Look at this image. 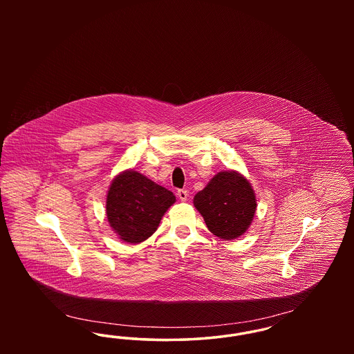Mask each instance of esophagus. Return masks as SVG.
<instances>
[{
    "label": "esophagus",
    "instance_id": "34e87169",
    "mask_svg": "<svg viewBox=\"0 0 354 354\" xmlns=\"http://www.w3.org/2000/svg\"><path fill=\"white\" fill-rule=\"evenodd\" d=\"M176 195H178V198H179L182 202H185L187 198H188V192H187L185 189H178Z\"/></svg>",
    "mask_w": 354,
    "mask_h": 354
}]
</instances>
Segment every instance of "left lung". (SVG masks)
Segmentation results:
<instances>
[{
    "label": "left lung",
    "mask_w": 354,
    "mask_h": 354,
    "mask_svg": "<svg viewBox=\"0 0 354 354\" xmlns=\"http://www.w3.org/2000/svg\"><path fill=\"white\" fill-rule=\"evenodd\" d=\"M207 228L220 239L243 235L252 223L256 198L250 182L236 171H221L194 198Z\"/></svg>",
    "instance_id": "left-lung-1"
}]
</instances>
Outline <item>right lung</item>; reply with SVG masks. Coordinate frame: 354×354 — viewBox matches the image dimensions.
<instances>
[{
  "mask_svg": "<svg viewBox=\"0 0 354 354\" xmlns=\"http://www.w3.org/2000/svg\"><path fill=\"white\" fill-rule=\"evenodd\" d=\"M175 195L145 175L129 169L113 180L106 199L111 228L126 243L138 244L156 231Z\"/></svg>",
  "mask_w": 354,
  "mask_h": 354,
  "instance_id": "add662e5",
  "label": "right lung"
}]
</instances>
